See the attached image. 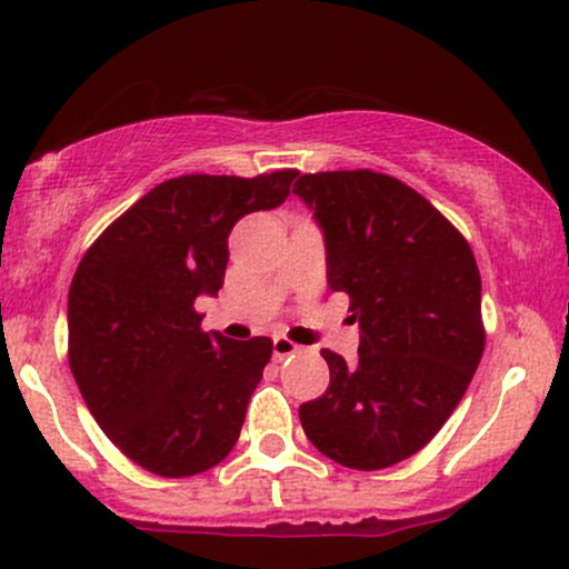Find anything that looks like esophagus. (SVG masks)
<instances>
[{
    "label": "esophagus",
    "instance_id": "esophagus-1",
    "mask_svg": "<svg viewBox=\"0 0 569 569\" xmlns=\"http://www.w3.org/2000/svg\"><path fill=\"white\" fill-rule=\"evenodd\" d=\"M299 349H301L299 343L289 341V338H283V336L272 338V355H276V359H283V357H291V355H297Z\"/></svg>",
    "mask_w": 569,
    "mask_h": 569
}]
</instances>
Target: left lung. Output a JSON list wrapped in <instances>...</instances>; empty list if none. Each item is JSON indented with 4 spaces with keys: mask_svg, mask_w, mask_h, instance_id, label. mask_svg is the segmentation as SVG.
<instances>
[{
    "mask_svg": "<svg viewBox=\"0 0 569 569\" xmlns=\"http://www.w3.org/2000/svg\"><path fill=\"white\" fill-rule=\"evenodd\" d=\"M293 193L315 210L328 286L359 320L357 365L322 349L330 386L299 407L315 449L383 470L417 455L462 401L486 347L480 272L462 233L399 178L307 172Z\"/></svg>",
    "mask_w": 569,
    "mask_h": 569,
    "instance_id": "8db88e82",
    "label": "left lung"
}]
</instances>
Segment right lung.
Returning a JSON list of instances; mask_svg holds the SVG:
<instances>
[{
  "label": "right lung",
  "instance_id": "add662e5",
  "mask_svg": "<svg viewBox=\"0 0 569 569\" xmlns=\"http://www.w3.org/2000/svg\"><path fill=\"white\" fill-rule=\"evenodd\" d=\"M297 176L170 178L110 222L78 264L70 370L104 436L154 476H199L239 441L272 341L204 333L193 301L220 291L236 222L286 201Z\"/></svg>",
  "mask_w": 569,
  "mask_h": 569
}]
</instances>
